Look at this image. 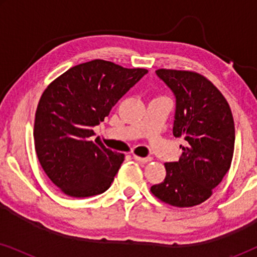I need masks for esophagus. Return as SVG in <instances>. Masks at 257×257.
Wrapping results in <instances>:
<instances>
[{
	"instance_id": "34e87169",
	"label": "esophagus",
	"mask_w": 257,
	"mask_h": 257,
	"mask_svg": "<svg viewBox=\"0 0 257 257\" xmlns=\"http://www.w3.org/2000/svg\"><path fill=\"white\" fill-rule=\"evenodd\" d=\"M133 158H135V159H136L137 161H139V163H149V161L152 160V158H150V157L143 158V157L137 156V154H133Z\"/></svg>"
}]
</instances>
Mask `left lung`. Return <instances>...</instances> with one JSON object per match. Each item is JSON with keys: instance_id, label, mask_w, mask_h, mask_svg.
<instances>
[{"instance_id": "1", "label": "left lung", "mask_w": 257, "mask_h": 257, "mask_svg": "<svg viewBox=\"0 0 257 257\" xmlns=\"http://www.w3.org/2000/svg\"><path fill=\"white\" fill-rule=\"evenodd\" d=\"M157 76L177 99L173 136L187 145L174 163H166L165 180L151 187L154 196L174 207L206 201L229 170L235 127L226 98L200 73L159 69Z\"/></svg>"}]
</instances>
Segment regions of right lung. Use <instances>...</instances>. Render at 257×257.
<instances>
[{"label":"right lung","instance_id":"1","mask_svg":"<svg viewBox=\"0 0 257 257\" xmlns=\"http://www.w3.org/2000/svg\"><path fill=\"white\" fill-rule=\"evenodd\" d=\"M146 73L93 59L69 69L44 90L35 114V150L64 194L87 198L110 187L124 154L92 140L93 127Z\"/></svg>","mask_w":257,"mask_h":257}]
</instances>
